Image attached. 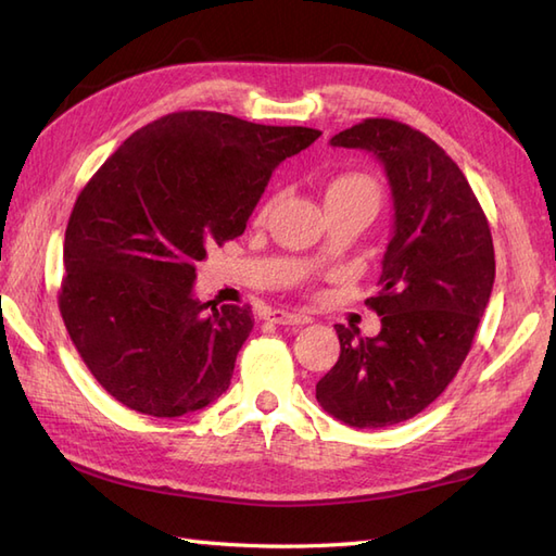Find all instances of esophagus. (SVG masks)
<instances>
[{
    "label": "esophagus",
    "instance_id": "esophagus-1",
    "mask_svg": "<svg viewBox=\"0 0 556 556\" xmlns=\"http://www.w3.org/2000/svg\"><path fill=\"white\" fill-rule=\"evenodd\" d=\"M268 320L276 323V325H304L306 318L294 314V311H286V308H274L268 311Z\"/></svg>",
    "mask_w": 556,
    "mask_h": 556
}]
</instances>
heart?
Here are the masks:
<instances>
[{
    "label": "heart",
    "instance_id": "obj_1",
    "mask_svg": "<svg viewBox=\"0 0 556 556\" xmlns=\"http://www.w3.org/2000/svg\"><path fill=\"white\" fill-rule=\"evenodd\" d=\"M325 200H368L377 205V186L370 176L344 172L330 179L328 188H325Z\"/></svg>",
    "mask_w": 556,
    "mask_h": 556
}]
</instances>
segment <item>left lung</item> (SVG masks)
<instances>
[{"instance_id": "1", "label": "left lung", "mask_w": 556, "mask_h": 556, "mask_svg": "<svg viewBox=\"0 0 556 556\" xmlns=\"http://www.w3.org/2000/svg\"><path fill=\"white\" fill-rule=\"evenodd\" d=\"M330 146L382 162L394 233L380 292L365 302L382 316V330L361 337L337 325L342 351L316 399L349 427L380 429L422 413L465 363L493 292V238L463 169L422 131L370 117Z\"/></svg>"}]
</instances>
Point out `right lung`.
<instances>
[{"label":"right lung","instance_id":"1","mask_svg":"<svg viewBox=\"0 0 556 556\" xmlns=\"http://www.w3.org/2000/svg\"><path fill=\"white\" fill-rule=\"evenodd\" d=\"M318 137L184 111L134 131L91 176L65 228L59 308L115 401L181 417L228 389L254 318L200 302L195 262L242 236L274 169Z\"/></svg>","mask_w":556,"mask_h":556}]
</instances>
